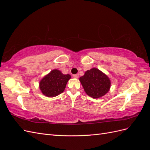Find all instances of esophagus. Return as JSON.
I'll list each match as a JSON object with an SVG mask.
<instances>
[{"label":"esophagus","mask_w":150,"mask_h":150,"mask_svg":"<svg viewBox=\"0 0 150 150\" xmlns=\"http://www.w3.org/2000/svg\"><path fill=\"white\" fill-rule=\"evenodd\" d=\"M73 77H74V78H79V74H74L73 75Z\"/></svg>","instance_id":"1"}]
</instances>
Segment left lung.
<instances>
[{"instance_id":"8db88e82","label":"left lung","mask_w":150,"mask_h":150,"mask_svg":"<svg viewBox=\"0 0 150 150\" xmlns=\"http://www.w3.org/2000/svg\"><path fill=\"white\" fill-rule=\"evenodd\" d=\"M79 81L86 94L94 99L104 96L111 87L110 78L96 67L86 71Z\"/></svg>"}]
</instances>
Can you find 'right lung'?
<instances>
[{
  "instance_id": "add662e5",
  "label": "right lung",
  "mask_w": 150,
  "mask_h": 150,
  "mask_svg": "<svg viewBox=\"0 0 150 150\" xmlns=\"http://www.w3.org/2000/svg\"><path fill=\"white\" fill-rule=\"evenodd\" d=\"M71 75L62 74L61 71L54 69L40 81L39 88L47 97L57 96L64 91Z\"/></svg>"
}]
</instances>
